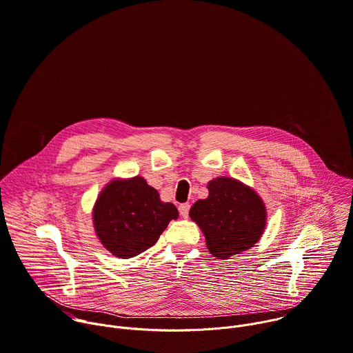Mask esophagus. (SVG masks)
I'll list each match as a JSON object with an SVG mask.
<instances>
[{
  "label": "esophagus",
  "mask_w": 353,
  "mask_h": 353,
  "mask_svg": "<svg viewBox=\"0 0 353 353\" xmlns=\"http://www.w3.org/2000/svg\"><path fill=\"white\" fill-rule=\"evenodd\" d=\"M179 212H180V214H181V217H188V212H190V205L188 203H181L180 206H179Z\"/></svg>",
  "instance_id": "34e87169"
}]
</instances>
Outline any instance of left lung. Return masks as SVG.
I'll return each mask as SVG.
<instances>
[{"label": "left lung", "instance_id": "left-lung-1", "mask_svg": "<svg viewBox=\"0 0 353 353\" xmlns=\"http://www.w3.org/2000/svg\"><path fill=\"white\" fill-rule=\"evenodd\" d=\"M208 190V198L192 205L190 217L203 231L209 252L227 259L254 247L266 225V209L258 194L230 177L209 181Z\"/></svg>", "mask_w": 353, "mask_h": 353}]
</instances>
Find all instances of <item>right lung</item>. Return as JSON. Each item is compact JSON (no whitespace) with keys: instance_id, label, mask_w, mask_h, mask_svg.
Masks as SVG:
<instances>
[{"instance_id":"right-lung-1","label":"right lung","mask_w":353,"mask_h":353,"mask_svg":"<svg viewBox=\"0 0 353 353\" xmlns=\"http://www.w3.org/2000/svg\"><path fill=\"white\" fill-rule=\"evenodd\" d=\"M94 227L103 247L117 258H133L154 247L177 208L162 202L155 188L143 177L116 180L99 194Z\"/></svg>"}]
</instances>
